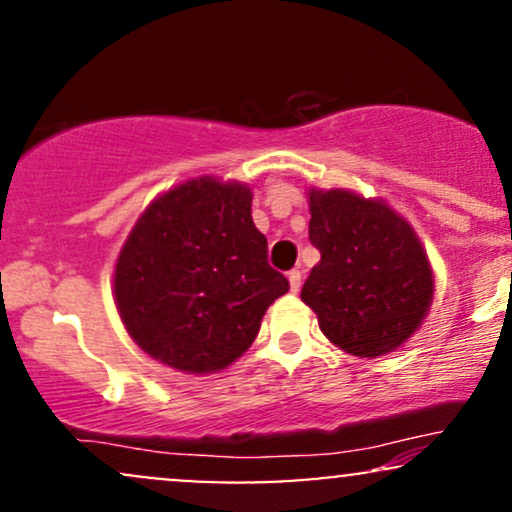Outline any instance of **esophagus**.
Listing matches in <instances>:
<instances>
[{"label":"esophagus","mask_w":512,"mask_h":512,"mask_svg":"<svg viewBox=\"0 0 512 512\" xmlns=\"http://www.w3.org/2000/svg\"><path fill=\"white\" fill-rule=\"evenodd\" d=\"M286 279H289V286L293 293L301 291V269H291V272L286 274Z\"/></svg>","instance_id":"1"}]
</instances>
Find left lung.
I'll return each instance as SVG.
<instances>
[{"label":"left lung","mask_w":512,"mask_h":512,"mask_svg":"<svg viewBox=\"0 0 512 512\" xmlns=\"http://www.w3.org/2000/svg\"><path fill=\"white\" fill-rule=\"evenodd\" d=\"M308 207L320 262L303 284V303L346 354H392L419 330L436 291L419 236L383 199L342 187H310Z\"/></svg>","instance_id":"1"}]
</instances>
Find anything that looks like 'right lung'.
Here are the masks:
<instances>
[{"mask_svg": "<svg viewBox=\"0 0 512 512\" xmlns=\"http://www.w3.org/2000/svg\"><path fill=\"white\" fill-rule=\"evenodd\" d=\"M289 281L267 264L245 182L199 175L142 211L115 262L113 296L132 342L190 375L238 361Z\"/></svg>", "mask_w": 512, "mask_h": 512, "instance_id": "1", "label": "right lung"}]
</instances>
